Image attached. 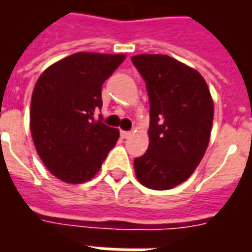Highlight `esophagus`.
<instances>
[{
  "label": "esophagus",
  "instance_id": "1",
  "mask_svg": "<svg viewBox=\"0 0 252 252\" xmlns=\"http://www.w3.org/2000/svg\"><path fill=\"white\" fill-rule=\"evenodd\" d=\"M130 134H131V132L130 131H124V130H122V131H121V136H122V138H128V136H130Z\"/></svg>",
  "mask_w": 252,
  "mask_h": 252
}]
</instances>
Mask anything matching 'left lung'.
Instances as JSON below:
<instances>
[{"label": "left lung", "instance_id": "obj_1", "mask_svg": "<svg viewBox=\"0 0 252 252\" xmlns=\"http://www.w3.org/2000/svg\"><path fill=\"white\" fill-rule=\"evenodd\" d=\"M146 81L150 101V144L134 160L136 179L155 190L188 179L209 144L214 106L204 77L167 55L131 58Z\"/></svg>", "mask_w": 252, "mask_h": 252}]
</instances>
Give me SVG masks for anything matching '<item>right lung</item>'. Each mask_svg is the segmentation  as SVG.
<instances>
[{
	"mask_svg": "<svg viewBox=\"0 0 252 252\" xmlns=\"http://www.w3.org/2000/svg\"><path fill=\"white\" fill-rule=\"evenodd\" d=\"M125 58L77 52L47 68L35 84L31 136L47 169L60 180H91L120 138L94 113L102 108V84Z\"/></svg>",
	"mask_w": 252,
	"mask_h": 252,
	"instance_id": "obj_1",
	"label": "right lung"
}]
</instances>
